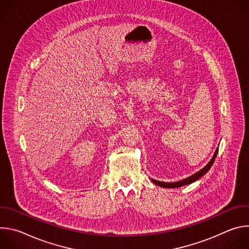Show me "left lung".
I'll list each match as a JSON object with an SVG mask.
<instances>
[{"label": "left lung", "instance_id": "left-lung-1", "mask_svg": "<svg viewBox=\"0 0 249 249\" xmlns=\"http://www.w3.org/2000/svg\"><path fill=\"white\" fill-rule=\"evenodd\" d=\"M218 151H219V148H217V150L215 151V154L214 156H213V158L211 159V160L206 164V166H204L202 169H200L199 171H197L196 173L192 174L191 176L187 177V178H184L182 180H179V181H176V182H163V181H159V180H155L152 178V181L160 186V187H163V188H178V187H181V186H184V185H187V184H191L193 183L194 181L198 180L200 177H202L203 175H205L209 169L211 168V166L213 165V163H214L215 161V159L217 157V154H218Z\"/></svg>", "mask_w": 249, "mask_h": 249}]
</instances>
